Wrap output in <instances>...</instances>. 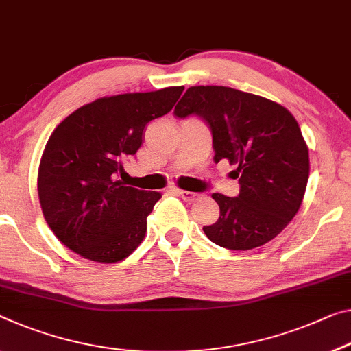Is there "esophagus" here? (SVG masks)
Masks as SVG:
<instances>
[{
  "label": "esophagus",
  "mask_w": 351,
  "mask_h": 351,
  "mask_svg": "<svg viewBox=\"0 0 351 351\" xmlns=\"http://www.w3.org/2000/svg\"><path fill=\"white\" fill-rule=\"evenodd\" d=\"M176 193L179 194V196H180V197H182L183 201H185V202H194V201H197L199 197H201V194H199V193H193V191L177 190Z\"/></svg>",
  "instance_id": "esophagus-1"
}]
</instances>
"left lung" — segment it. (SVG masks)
<instances>
[{"mask_svg":"<svg viewBox=\"0 0 351 351\" xmlns=\"http://www.w3.org/2000/svg\"><path fill=\"white\" fill-rule=\"evenodd\" d=\"M174 114L210 125L213 160L235 165L237 197L213 193L217 223L204 226L215 245L247 251L273 240L300 210L309 179V150L287 108L226 86H191Z\"/></svg>","mask_w":351,"mask_h":351,"instance_id":"1","label":"left lung"}]
</instances>
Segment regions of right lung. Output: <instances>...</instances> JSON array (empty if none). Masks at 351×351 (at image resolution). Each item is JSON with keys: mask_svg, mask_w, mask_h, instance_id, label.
Instances as JSON below:
<instances>
[{"mask_svg": "<svg viewBox=\"0 0 351 351\" xmlns=\"http://www.w3.org/2000/svg\"><path fill=\"white\" fill-rule=\"evenodd\" d=\"M183 89L101 97L51 133L37 191L47 224L69 250L93 262L114 263L141 245L161 194L125 186L116 177L141 147L145 125L168 114Z\"/></svg>", "mask_w": 351, "mask_h": 351, "instance_id": "add662e5", "label": "right lung"}]
</instances>
